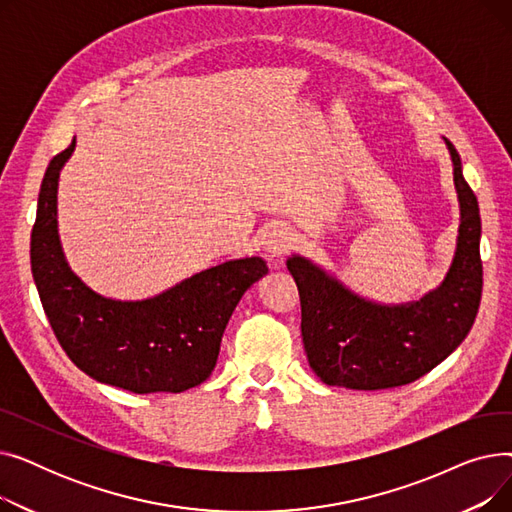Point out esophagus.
<instances>
[{
    "label": "esophagus",
    "instance_id": "1",
    "mask_svg": "<svg viewBox=\"0 0 512 512\" xmlns=\"http://www.w3.org/2000/svg\"><path fill=\"white\" fill-rule=\"evenodd\" d=\"M292 242H294L292 232L286 226L276 224L267 230L265 240H263V249L270 253V257H280L292 247Z\"/></svg>",
    "mask_w": 512,
    "mask_h": 512
}]
</instances>
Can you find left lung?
<instances>
[{"instance_id":"8db88e82","label":"left lung","mask_w":512,"mask_h":512,"mask_svg":"<svg viewBox=\"0 0 512 512\" xmlns=\"http://www.w3.org/2000/svg\"><path fill=\"white\" fill-rule=\"evenodd\" d=\"M461 207L456 251L444 282L413 303L367 301L313 261L292 255L288 272L301 297V334L317 378L328 386L384 390L405 386L442 363L469 334L483 286L477 197L461 157L446 141Z\"/></svg>"}]
</instances>
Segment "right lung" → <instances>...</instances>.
I'll return each instance as SVG.
<instances>
[{
    "label": "right lung",
    "mask_w": 512,
    "mask_h": 512,
    "mask_svg": "<svg viewBox=\"0 0 512 512\" xmlns=\"http://www.w3.org/2000/svg\"><path fill=\"white\" fill-rule=\"evenodd\" d=\"M74 147L76 139L49 161L31 234L33 278L53 334L101 384L134 394L203 384L240 297L267 274L265 261L232 259L143 301L101 297L70 270L58 234V180Z\"/></svg>",
    "instance_id": "1"
}]
</instances>
